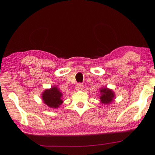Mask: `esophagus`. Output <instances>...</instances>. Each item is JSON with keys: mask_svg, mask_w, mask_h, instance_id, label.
I'll return each mask as SVG.
<instances>
[{"mask_svg": "<svg viewBox=\"0 0 155 155\" xmlns=\"http://www.w3.org/2000/svg\"><path fill=\"white\" fill-rule=\"evenodd\" d=\"M83 84L81 83H78L77 85H76V90L77 91H81V90H83Z\"/></svg>", "mask_w": 155, "mask_h": 155, "instance_id": "esophagus-1", "label": "esophagus"}]
</instances>
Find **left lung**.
<instances>
[{"mask_svg": "<svg viewBox=\"0 0 155 155\" xmlns=\"http://www.w3.org/2000/svg\"><path fill=\"white\" fill-rule=\"evenodd\" d=\"M100 102L103 104H111L115 98L114 91L111 89L101 87L100 89Z\"/></svg>", "mask_w": 155, "mask_h": 155, "instance_id": "left-lung-1", "label": "left lung"}]
</instances>
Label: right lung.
<instances>
[{"instance_id":"right-lung-1","label":"right lung","mask_w":155,"mask_h":155,"mask_svg":"<svg viewBox=\"0 0 155 155\" xmlns=\"http://www.w3.org/2000/svg\"><path fill=\"white\" fill-rule=\"evenodd\" d=\"M63 94L57 86L46 89L41 94L44 103L52 109H57L63 103Z\"/></svg>"}]
</instances>
